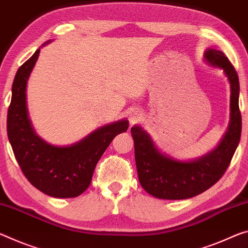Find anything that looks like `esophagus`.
Listing matches in <instances>:
<instances>
[{"mask_svg": "<svg viewBox=\"0 0 248 248\" xmlns=\"http://www.w3.org/2000/svg\"><path fill=\"white\" fill-rule=\"evenodd\" d=\"M139 118H140V115H139V113H137V112H132L131 115H130V123H131V124H135V123H137V121L139 120Z\"/></svg>", "mask_w": 248, "mask_h": 248, "instance_id": "obj_1", "label": "esophagus"}]
</instances>
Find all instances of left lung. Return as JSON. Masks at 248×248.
<instances>
[{
	"mask_svg": "<svg viewBox=\"0 0 248 248\" xmlns=\"http://www.w3.org/2000/svg\"><path fill=\"white\" fill-rule=\"evenodd\" d=\"M205 60L224 70L231 84V123L217 148L201 159L181 162L156 150L142 128L135 125V158L139 182L149 194L163 200H184L201 194L213 186L229 168L242 132L238 107L239 81L236 70L221 50L207 49Z\"/></svg>",
	"mask_w": 248,
	"mask_h": 248,
	"instance_id": "left-lung-1",
	"label": "left lung"
}]
</instances>
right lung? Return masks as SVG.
Instances as JSON below:
<instances>
[{"mask_svg":"<svg viewBox=\"0 0 248 248\" xmlns=\"http://www.w3.org/2000/svg\"><path fill=\"white\" fill-rule=\"evenodd\" d=\"M39 48L15 75L7 111V136L18 166L30 183L53 198H76L89 186L96 164L117 135L128 130V120L98 129L70 147H55L36 136L26 109V84Z\"/></svg>","mask_w":248,"mask_h":248,"instance_id":"add662e5","label":"right lung"}]
</instances>
